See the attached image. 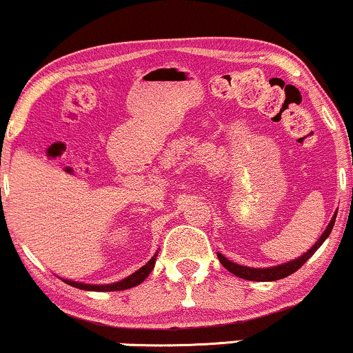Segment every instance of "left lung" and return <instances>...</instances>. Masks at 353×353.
<instances>
[{
	"mask_svg": "<svg viewBox=\"0 0 353 353\" xmlns=\"http://www.w3.org/2000/svg\"><path fill=\"white\" fill-rule=\"evenodd\" d=\"M335 218H336V212L334 214V218H332L330 224H328V226H327V230H325V233L320 236V239L315 243V246H312V250H308L307 253L303 254V256H300L298 259H293V261H290V263H285V265L271 266V268H248V266L236 265V263L230 261V259L224 258L221 253H218V258H219L221 265H223L224 268H226L228 271H231V273L236 274V276L243 278V280H250V281H274V280H281V278L290 276V274L295 273L298 268H301V266H303L305 263H307L308 259L312 258V254L315 253V251L319 250L321 245H323L325 239L328 238V234H330L332 230H334Z\"/></svg>",
	"mask_w": 353,
	"mask_h": 353,
	"instance_id": "left-lung-1",
	"label": "left lung"
}]
</instances>
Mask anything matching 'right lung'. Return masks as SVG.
Masks as SVG:
<instances>
[{
  "label": "right lung",
  "instance_id": "1",
  "mask_svg": "<svg viewBox=\"0 0 353 353\" xmlns=\"http://www.w3.org/2000/svg\"><path fill=\"white\" fill-rule=\"evenodd\" d=\"M157 256V254H156ZM156 256H154L150 261H147L141 270H137L135 273L127 276L125 280L117 281V283H112V285H85V283H77V281H70L65 280V283L70 286H75V288L80 290H87V292H120V290H127V288H132V286H137L139 283L145 280L147 276L150 274V271L154 270V265H156Z\"/></svg>",
  "mask_w": 353,
  "mask_h": 353
}]
</instances>
